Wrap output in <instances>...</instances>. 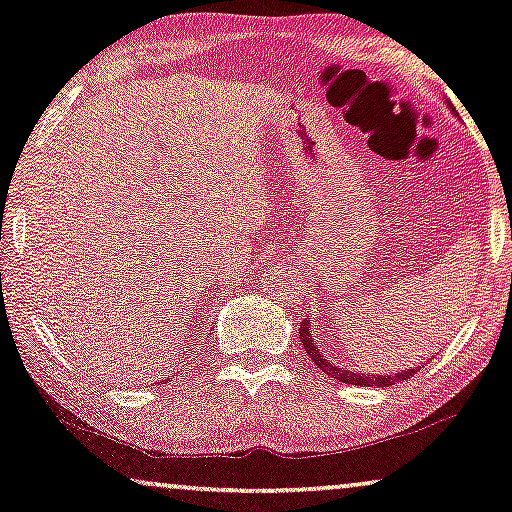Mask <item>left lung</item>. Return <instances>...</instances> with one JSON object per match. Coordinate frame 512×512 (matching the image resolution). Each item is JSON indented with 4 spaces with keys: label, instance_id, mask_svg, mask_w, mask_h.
I'll use <instances>...</instances> for the list:
<instances>
[{
    "label": "left lung",
    "instance_id": "left-lung-1",
    "mask_svg": "<svg viewBox=\"0 0 512 512\" xmlns=\"http://www.w3.org/2000/svg\"><path fill=\"white\" fill-rule=\"evenodd\" d=\"M452 109V105H449ZM323 330V327H320ZM313 327H311V320H304L302 327H299V339H302L306 353H309L313 363L318 367H323L325 374H330L335 381H342V384H356V386H377V388H384V386H393L395 381H405L410 379L412 374L419 372V367H412V370H400L395 374H360V372H353L349 367H342L337 363H332V360H327L323 353H320V346H316L313 342Z\"/></svg>",
    "mask_w": 512,
    "mask_h": 512
}]
</instances>
